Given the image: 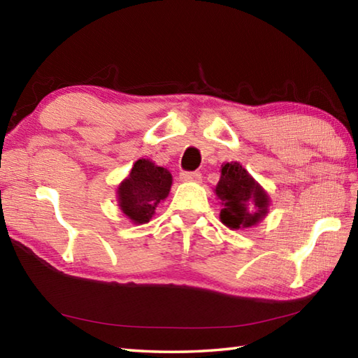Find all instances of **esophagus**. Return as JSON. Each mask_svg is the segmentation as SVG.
<instances>
[{
	"mask_svg": "<svg viewBox=\"0 0 358 358\" xmlns=\"http://www.w3.org/2000/svg\"><path fill=\"white\" fill-rule=\"evenodd\" d=\"M180 178H181V181H186V183H200L201 173L200 172H181Z\"/></svg>",
	"mask_w": 358,
	"mask_h": 358,
	"instance_id": "esophagus-1",
	"label": "esophagus"
}]
</instances>
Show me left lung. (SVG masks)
I'll use <instances>...</instances> for the list:
<instances>
[{"label": "left lung", "mask_w": 358, "mask_h": 358, "mask_svg": "<svg viewBox=\"0 0 358 358\" xmlns=\"http://www.w3.org/2000/svg\"><path fill=\"white\" fill-rule=\"evenodd\" d=\"M214 191L223 208L220 220L232 231L249 229L268 215L269 194L237 162L222 164V175Z\"/></svg>", "instance_id": "1"}]
</instances>
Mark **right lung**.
Listing matches in <instances>:
<instances>
[{
  "label": "right lung",
  "instance_id": "1",
  "mask_svg": "<svg viewBox=\"0 0 358 358\" xmlns=\"http://www.w3.org/2000/svg\"><path fill=\"white\" fill-rule=\"evenodd\" d=\"M171 186L169 171L148 158L136 159L127 177L118 185V208L134 224L149 223L158 204L169 195Z\"/></svg>",
  "mask_w": 358,
  "mask_h": 358
}]
</instances>
